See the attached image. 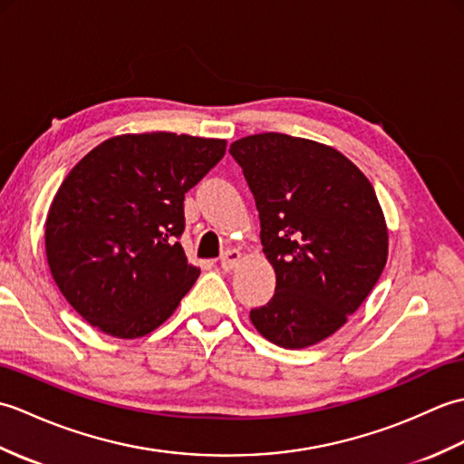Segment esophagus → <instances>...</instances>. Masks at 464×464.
<instances>
[{"label":"esophagus","instance_id":"esophagus-1","mask_svg":"<svg viewBox=\"0 0 464 464\" xmlns=\"http://www.w3.org/2000/svg\"><path fill=\"white\" fill-rule=\"evenodd\" d=\"M241 259H243V255H241L239 249H227V251L221 255L219 265H221V267H223L225 271H231V269L237 267V265L241 263Z\"/></svg>","mask_w":464,"mask_h":464}]
</instances>
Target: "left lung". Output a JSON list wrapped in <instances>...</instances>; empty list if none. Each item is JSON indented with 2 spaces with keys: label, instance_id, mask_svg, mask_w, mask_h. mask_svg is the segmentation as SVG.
<instances>
[{
  "label": "left lung",
  "instance_id": "left-lung-1",
  "mask_svg": "<svg viewBox=\"0 0 464 464\" xmlns=\"http://www.w3.org/2000/svg\"><path fill=\"white\" fill-rule=\"evenodd\" d=\"M257 203L273 299L251 309L265 339L304 349L337 333L377 285L389 231L367 177L331 145L285 133L231 143Z\"/></svg>",
  "mask_w": 464,
  "mask_h": 464
}]
</instances>
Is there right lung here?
Wrapping results in <instances>:
<instances>
[{"label": "right lung", "mask_w": 464, "mask_h": 464, "mask_svg": "<svg viewBox=\"0 0 464 464\" xmlns=\"http://www.w3.org/2000/svg\"><path fill=\"white\" fill-rule=\"evenodd\" d=\"M225 140L125 133L87 153L53 197L45 255L55 285L105 334L137 339L171 317L201 269L185 257V193Z\"/></svg>", "instance_id": "obj_1"}]
</instances>
